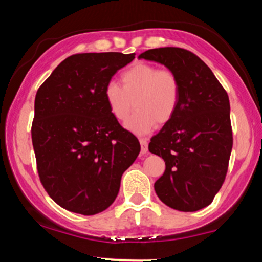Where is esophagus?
Listing matches in <instances>:
<instances>
[{"mask_svg": "<svg viewBox=\"0 0 262 262\" xmlns=\"http://www.w3.org/2000/svg\"><path fill=\"white\" fill-rule=\"evenodd\" d=\"M140 146H141V154H146L148 152V140L140 139Z\"/></svg>", "mask_w": 262, "mask_h": 262, "instance_id": "34e87169", "label": "esophagus"}]
</instances>
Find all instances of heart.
Here are the masks:
<instances>
[{
	"label": "heart",
	"mask_w": 262,
	"mask_h": 262,
	"mask_svg": "<svg viewBox=\"0 0 262 262\" xmlns=\"http://www.w3.org/2000/svg\"><path fill=\"white\" fill-rule=\"evenodd\" d=\"M122 86L108 82L104 101L114 118L124 122L137 107V112L125 123L132 133L149 134L156 124H166L179 108L181 87L173 71L158 66L137 62L121 75Z\"/></svg>",
	"instance_id": "1"
}]
</instances>
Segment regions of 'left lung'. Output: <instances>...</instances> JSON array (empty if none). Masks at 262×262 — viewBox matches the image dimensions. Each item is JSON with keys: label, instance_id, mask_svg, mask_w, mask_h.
<instances>
[{"label": "left lung", "instance_id": "8db88e82", "mask_svg": "<svg viewBox=\"0 0 262 262\" xmlns=\"http://www.w3.org/2000/svg\"><path fill=\"white\" fill-rule=\"evenodd\" d=\"M139 59L166 66L181 87L175 116L149 144V151L166 165L155 192L171 208L196 212L212 203L227 175L233 148L229 97L212 70L188 50L158 48Z\"/></svg>", "mask_w": 262, "mask_h": 262}]
</instances>
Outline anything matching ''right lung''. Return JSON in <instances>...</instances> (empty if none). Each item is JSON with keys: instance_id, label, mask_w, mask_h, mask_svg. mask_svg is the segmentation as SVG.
<instances>
[{"instance_id": "1", "label": "right lung", "mask_w": 262, "mask_h": 262, "mask_svg": "<svg viewBox=\"0 0 262 262\" xmlns=\"http://www.w3.org/2000/svg\"><path fill=\"white\" fill-rule=\"evenodd\" d=\"M135 54L69 56L39 87L32 141L45 191L62 208L83 215L116 200L123 172L140 144L111 114L104 87Z\"/></svg>"}]
</instances>
